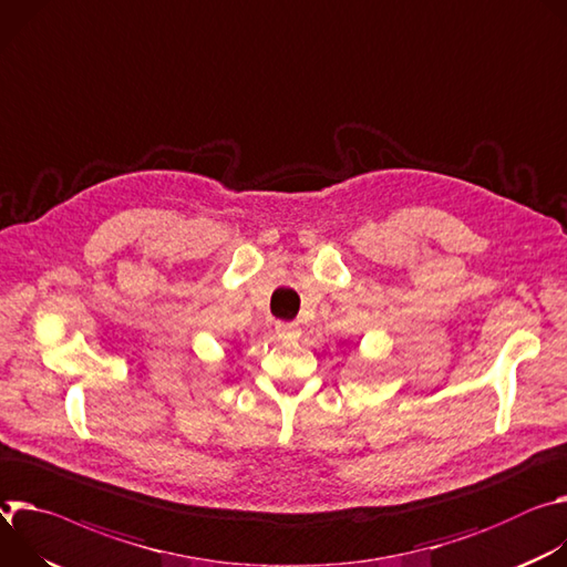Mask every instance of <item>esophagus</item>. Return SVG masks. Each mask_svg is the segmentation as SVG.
<instances>
[{
  "instance_id": "obj_1",
  "label": "esophagus",
  "mask_w": 567,
  "mask_h": 567,
  "mask_svg": "<svg viewBox=\"0 0 567 567\" xmlns=\"http://www.w3.org/2000/svg\"><path fill=\"white\" fill-rule=\"evenodd\" d=\"M275 331H277V336L284 338V340H295V338H299V329H297L295 324H290V322H277V324H275Z\"/></svg>"
}]
</instances>
